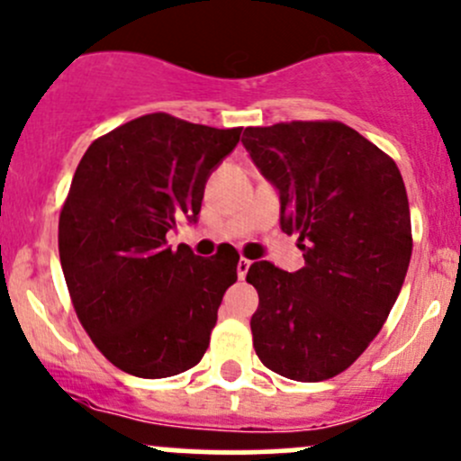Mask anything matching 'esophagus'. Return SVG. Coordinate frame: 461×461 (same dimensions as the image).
I'll use <instances>...</instances> for the list:
<instances>
[{
    "mask_svg": "<svg viewBox=\"0 0 461 461\" xmlns=\"http://www.w3.org/2000/svg\"><path fill=\"white\" fill-rule=\"evenodd\" d=\"M249 267H251V263L247 258H240L239 260V267H236V271H239V278L243 280L245 276H247V271H249Z\"/></svg>",
    "mask_w": 461,
    "mask_h": 461,
    "instance_id": "obj_1",
    "label": "esophagus"
}]
</instances>
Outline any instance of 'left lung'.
Listing matches in <instances>:
<instances>
[{"instance_id":"8db88e82","label":"left lung","mask_w":461,"mask_h":461,"mask_svg":"<svg viewBox=\"0 0 461 461\" xmlns=\"http://www.w3.org/2000/svg\"><path fill=\"white\" fill-rule=\"evenodd\" d=\"M251 161L280 192V227L298 236L295 274L258 260L247 283L256 356L298 382L338 375L362 356L393 309L413 251L395 161L340 121L245 128Z\"/></svg>"}]
</instances>
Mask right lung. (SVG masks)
<instances>
[{
    "instance_id": "add662e5",
    "label": "right lung",
    "mask_w": 461,
    "mask_h": 461,
    "mask_svg": "<svg viewBox=\"0 0 461 461\" xmlns=\"http://www.w3.org/2000/svg\"><path fill=\"white\" fill-rule=\"evenodd\" d=\"M240 132L143 114L92 141L77 166L59 214L61 269L77 318L116 369L157 380L205 356L240 256L172 249L167 231L196 221Z\"/></svg>"
}]
</instances>
